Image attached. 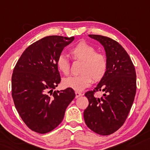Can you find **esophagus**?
Listing matches in <instances>:
<instances>
[{
	"mask_svg": "<svg viewBox=\"0 0 150 150\" xmlns=\"http://www.w3.org/2000/svg\"><path fill=\"white\" fill-rule=\"evenodd\" d=\"M82 95L81 93H80V92H75V97L76 98H78V97L81 96Z\"/></svg>",
	"mask_w": 150,
	"mask_h": 150,
	"instance_id": "obj_1",
	"label": "esophagus"
}]
</instances>
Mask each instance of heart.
<instances>
[{
	"instance_id": "obj_1",
	"label": "heart",
	"mask_w": 150,
	"mask_h": 150,
	"mask_svg": "<svg viewBox=\"0 0 150 150\" xmlns=\"http://www.w3.org/2000/svg\"><path fill=\"white\" fill-rule=\"evenodd\" d=\"M70 54L73 60L81 61L79 73L77 76H70L62 80L64 87L81 92L94 82L100 81L106 74L107 60L104 54L96 52L95 47L81 41L71 50ZM57 68L64 75L70 71V62L66 57L60 55L56 61Z\"/></svg>"
}]
</instances>
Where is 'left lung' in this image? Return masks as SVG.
Returning <instances> with one entry per match:
<instances>
[{
  "mask_svg": "<svg viewBox=\"0 0 150 150\" xmlns=\"http://www.w3.org/2000/svg\"><path fill=\"white\" fill-rule=\"evenodd\" d=\"M104 47L107 69L104 77L93 91L85 94L89 101L83 117L90 129L101 135H109L123 125L136 94V72L126 50L117 41L101 35H89ZM102 91L99 98L94 92Z\"/></svg>",
  "mask_w": 150,
  "mask_h": 150,
  "instance_id": "1",
  "label": "left lung"
}]
</instances>
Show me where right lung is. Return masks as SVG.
Instances as JSON below:
<instances>
[{"mask_svg": "<svg viewBox=\"0 0 150 150\" xmlns=\"http://www.w3.org/2000/svg\"><path fill=\"white\" fill-rule=\"evenodd\" d=\"M75 37L48 36L23 52L11 77L12 97L19 115L33 131L47 133L56 128L75 97L74 90H54L60 82L56 61Z\"/></svg>", "mask_w": 150, "mask_h": 150, "instance_id": "1", "label": "right lung"}]
</instances>
